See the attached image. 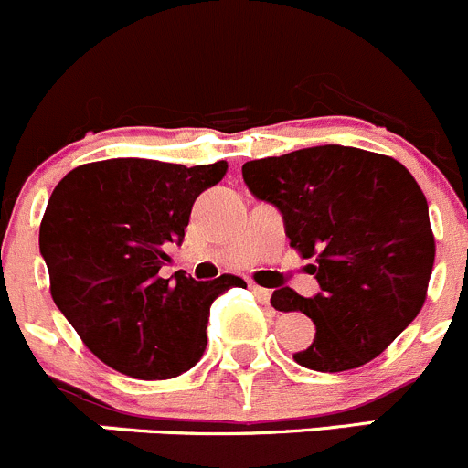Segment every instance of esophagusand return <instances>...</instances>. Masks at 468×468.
<instances>
[{
    "label": "esophagus",
    "mask_w": 468,
    "mask_h": 468,
    "mask_svg": "<svg viewBox=\"0 0 468 468\" xmlns=\"http://www.w3.org/2000/svg\"><path fill=\"white\" fill-rule=\"evenodd\" d=\"M251 292L256 294L258 299H261V302H270V297H271V290H267V288H262V285H256V283H251Z\"/></svg>",
    "instance_id": "34e87169"
}]
</instances>
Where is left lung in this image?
<instances>
[{
  "label": "left lung",
  "mask_w": 468,
  "mask_h": 468,
  "mask_svg": "<svg viewBox=\"0 0 468 468\" xmlns=\"http://www.w3.org/2000/svg\"><path fill=\"white\" fill-rule=\"evenodd\" d=\"M249 192L281 212L290 247L313 258L320 292L271 294L276 311H302L315 338L294 361L343 373L379 356L423 308L434 265L425 194L393 157L361 148H302L242 166Z\"/></svg>",
  "instance_id": "left-lung-1"
}]
</instances>
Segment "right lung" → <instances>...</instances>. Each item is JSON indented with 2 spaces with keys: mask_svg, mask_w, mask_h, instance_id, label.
I'll return each instance as SVG.
<instances>
[{
  "mask_svg": "<svg viewBox=\"0 0 468 468\" xmlns=\"http://www.w3.org/2000/svg\"><path fill=\"white\" fill-rule=\"evenodd\" d=\"M229 165L116 157L72 169L40 221V256L58 311L86 347L119 373L169 379L194 368L207 345L210 306L239 276L162 279L166 249L183 244L192 206Z\"/></svg>",
  "mask_w": 468,
  "mask_h": 468,
  "instance_id": "1",
  "label": "right lung"
}]
</instances>
